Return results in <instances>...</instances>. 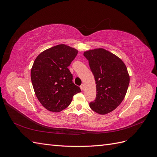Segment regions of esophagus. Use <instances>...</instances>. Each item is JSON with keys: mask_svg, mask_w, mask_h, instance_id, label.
<instances>
[{"mask_svg": "<svg viewBox=\"0 0 157 157\" xmlns=\"http://www.w3.org/2000/svg\"><path fill=\"white\" fill-rule=\"evenodd\" d=\"M80 89H81L82 90H84V85L83 84H81V85H80Z\"/></svg>", "mask_w": 157, "mask_h": 157, "instance_id": "1", "label": "esophagus"}]
</instances>
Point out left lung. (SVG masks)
<instances>
[{
	"label": "left lung",
	"mask_w": 157,
	"mask_h": 157,
	"mask_svg": "<svg viewBox=\"0 0 157 157\" xmlns=\"http://www.w3.org/2000/svg\"><path fill=\"white\" fill-rule=\"evenodd\" d=\"M96 84V98L90 103L94 111L105 115L113 111L124 99L130 76L124 62L118 57L103 48L85 52Z\"/></svg>",
	"instance_id": "8db88e82"
}]
</instances>
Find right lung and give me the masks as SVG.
Wrapping results in <instances>:
<instances>
[{
    "instance_id": "obj_1",
    "label": "right lung",
    "mask_w": 157,
    "mask_h": 157,
    "mask_svg": "<svg viewBox=\"0 0 157 157\" xmlns=\"http://www.w3.org/2000/svg\"><path fill=\"white\" fill-rule=\"evenodd\" d=\"M78 50L65 44L47 49L33 63L31 78L36 98L47 110L58 113L67 108L76 94L81 92L73 82L68 67Z\"/></svg>"
}]
</instances>
